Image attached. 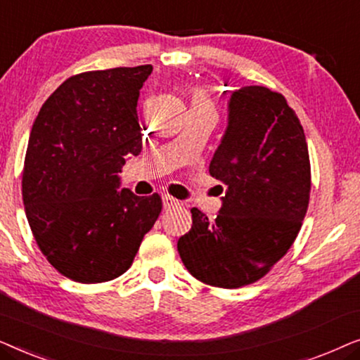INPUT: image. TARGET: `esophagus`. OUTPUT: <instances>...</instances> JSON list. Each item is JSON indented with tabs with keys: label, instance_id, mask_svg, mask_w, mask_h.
I'll list each match as a JSON object with an SVG mask.
<instances>
[{
	"label": "esophagus",
	"instance_id": "esophagus-1",
	"mask_svg": "<svg viewBox=\"0 0 360 360\" xmlns=\"http://www.w3.org/2000/svg\"><path fill=\"white\" fill-rule=\"evenodd\" d=\"M162 201H164V208H165V210L179 208V206H180V201L175 200L174 196H170V195H164V196H162Z\"/></svg>",
	"mask_w": 360,
	"mask_h": 360
}]
</instances>
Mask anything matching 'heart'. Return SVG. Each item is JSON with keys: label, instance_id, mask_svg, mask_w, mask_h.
<instances>
[{"label": "heart", "instance_id": "obj_1", "mask_svg": "<svg viewBox=\"0 0 360 360\" xmlns=\"http://www.w3.org/2000/svg\"><path fill=\"white\" fill-rule=\"evenodd\" d=\"M191 110H205L216 112L213 100H211L203 90H200V88H195V90L191 91Z\"/></svg>", "mask_w": 360, "mask_h": 360}]
</instances>
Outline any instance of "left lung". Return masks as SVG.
<instances>
[{"instance_id": "left-lung-1", "label": "left lung", "mask_w": 360, "mask_h": 360, "mask_svg": "<svg viewBox=\"0 0 360 360\" xmlns=\"http://www.w3.org/2000/svg\"><path fill=\"white\" fill-rule=\"evenodd\" d=\"M226 186L216 219L191 208L179 254L200 282L240 288L288 252L307 214L311 165L303 126L283 95L244 86L231 95L229 122L210 164Z\"/></svg>"}]
</instances>
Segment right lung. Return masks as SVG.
Segmentation results:
<instances>
[{"label": "right lung", "instance_id": "1", "mask_svg": "<svg viewBox=\"0 0 360 360\" xmlns=\"http://www.w3.org/2000/svg\"><path fill=\"white\" fill-rule=\"evenodd\" d=\"M152 65L67 78L34 122L22 169V201L49 264L78 283L117 278L132 265L162 211L159 193L120 186L127 155H139V90Z\"/></svg>", "mask_w": 360, "mask_h": 360}]
</instances>
